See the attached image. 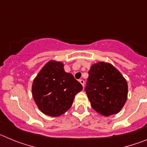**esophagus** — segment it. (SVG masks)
I'll use <instances>...</instances> for the list:
<instances>
[{
  "label": "esophagus",
  "mask_w": 147,
  "mask_h": 147,
  "mask_svg": "<svg viewBox=\"0 0 147 147\" xmlns=\"http://www.w3.org/2000/svg\"><path fill=\"white\" fill-rule=\"evenodd\" d=\"M80 82L81 83L82 85V86L84 87V85H85V81H84V80H80Z\"/></svg>",
  "instance_id": "34e87169"
}]
</instances>
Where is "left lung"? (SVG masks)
Instances as JSON below:
<instances>
[{
	"instance_id": "obj_1",
	"label": "left lung",
	"mask_w": 147,
	"mask_h": 147,
	"mask_svg": "<svg viewBox=\"0 0 147 147\" xmlns=\"http://www.w3.org/2000/svg\"><path fill=\"white\" fill-rule=\"evenodd\" d=\"M88 74L85 90L93 110L105 116L118 113L127 98L128 86L124 76L104 62L93 65Z\"/></svg>"
}]
</instances>
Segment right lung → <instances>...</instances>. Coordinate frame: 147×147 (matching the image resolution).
I'll return each instance as SVG.
<instances>
[{"instance_id":"add662e5","label":"right lung","mask_w":147,"mask_h":147,"mask_svg":"<svg viewBox=\"0 0 147 147\" xmlns=\"http://www.w3.org/2000/svg\"><path fill=\"white\" fill-rule=\"evenodd\" d=\"M82 85L71 74L66 73L63 63L49 61L33 82L32 96L44 114L57 117L69 110Z\"/></svg>"}]
</instances>
